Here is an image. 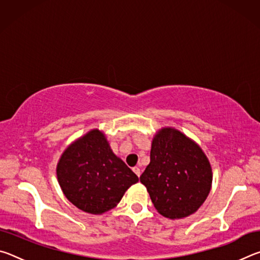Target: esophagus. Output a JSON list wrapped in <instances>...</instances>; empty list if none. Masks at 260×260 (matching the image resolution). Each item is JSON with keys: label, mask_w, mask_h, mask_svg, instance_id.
<instances>
[{"label": "esophagus", "mask_w": 260, "mask_h": 260, "mask_svg": "<svg viewBox=\"0 0 260 260\" xmlns=\"http://www.w3.org/2000/svg\"><path fill=\"white\" fill-rule=\"evenodd\" d=\"M133 171H134V173H135L136 175H138V177L140 178V175H141V170L139 169V167H138V166H136V167H134V169H133Z\"/></svg>", "instance_id": "obj_1"}]
</instances>
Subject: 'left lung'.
<instances>
[{
  "mask_svg": "<svg viewBox=\"0 0 260 260\" xmlns=\"http://www.w3.org/2000/svg\"><path fill=\"white\" fill-rule=\"evenodd\" d=\"M152 204L171 219L196 212L208 197L212 170L202 149L173 128H164L153 138L150 164L140 177Z\"/></svg>",
  "mask_w": 260,
  "mask_h": 260,
  "instance_id": "obj_1",
  "label": "left lung"
}]
</instances>
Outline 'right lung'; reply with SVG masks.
<instances>
[{"instance_id": "1", "label": "right lung", "mask_w": 260, "mask_h": 260, "mask_svg": "<svg viewBox=\"0 0 260 260\" xmlns=\"http://www.w3.org/2000/svg\"><path fill=\"white\" fill-rule=\"evenodd\" d=\"M57 179L67 199L85 212L113 209L138 175L112 152L102 132L90 131L63 152Z\"/></svg>"}]
</instances>
